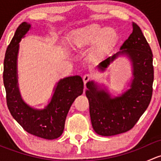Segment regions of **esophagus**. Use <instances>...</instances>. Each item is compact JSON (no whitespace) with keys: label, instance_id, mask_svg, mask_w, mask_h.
I'll list each match as a JSON object with an SVG mask.
<instances>
[{"label":"esophagus","instance_id":"1","mask_svg":"<svg viewBox=\"0 0 161 161\" xmlns=\"http://www.w3.org/2000/svg\"><path fill=\"white\" fill-rule=\"evenodd\" d=\"M92 79V75L91 74H89V73H87V74L84 75L83 76V82L84 83H86V82H88L89 81H90L91 79Z\"/></svg>","mask_w":161,"mask_h":161}]
</instances>
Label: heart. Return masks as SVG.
<instances>
[{
  "label": "heart",
  "instance_id": "b5f03b06",
  "mask_svg": "<svg viewBox=\"0 0 161 161\" xmlns=\"http://www.w3.org/2000/svg\"><path fill=\"white\" fill-rule=\"evenodd\" d=\"M117 36L118 33L114 29H103L97 25H91L71 32L69 41L75 48L86 47L97 42L96 51L101 54L114 43Z\"/></svg>",
  "mask_w": 161,
  "mask_h": 161
}]
</instances>
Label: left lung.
Listing matches in <instances>:
<instances>
[{"instance_id":"1","label":"left lung","mask_w":161,"mask_h":161,"mask_svg":"<svg viewBox=\"0 0 161 161\" xmlns=\"http://www.w3.org/2000/svg\"><path fill=\"white\" fill-rule=\"evenodd\" d=\"M132 32L120 50L97 65L103 71L120 55H125L132 65L130 89L119 97H112L94 82L86 83V95L90 103L91 122L98 135L111 136L134 127L150 103L153 94V53L139 25L132 22Z\"/></svg>"}]
</instances>
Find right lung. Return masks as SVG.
<instances>
[{"mask_svg":"<svg viewBox=\"0 0 161 161\" xmlns=\"http://www.w3.org/2000/svg\"><path fill=\"white\" fill-rule=\"evenodd\" d=\"M31 25L24 22L16 30L6 50L3 79L6 100L13 118L27 132L46 139L60 137L71 104L83 92L84 84L79 75L61 79L54 88L51 100L44 109H35L23 101L18 84L17 60L19 42L30 30Z\"/></svg>","mask_w":161,"mask_h":161,"instance_id":"1","label":"right lung"}]
</instances>
